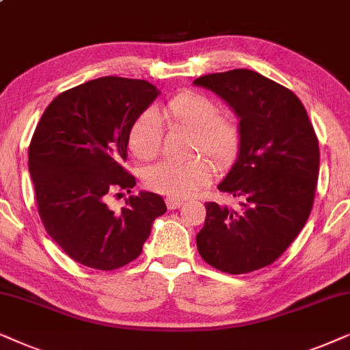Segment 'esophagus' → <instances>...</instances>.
I'll return each mask as SVG.
<instances>
[{"instance_id": "esophagus-1", "label": "esophagus", "mask_w": 350, "mask_h": 350, "mask_svg": "<svg viewBox=\"0 0 350 350\" xmlns=\"http://www.w3.org/2000/svg\"><path fill=\"white\" fill-rule=\"evenodd\" d=\"M166 204H167V208H170V209H178L184 204V200L170 197V198H166Z\"/></svg>"}]
</instances>
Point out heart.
Wrapping results in <instances>:
<instances>
[{"instance_id": "obj_1", "label": "heart", "mask_w": 350, "mask_h": 350, "mask_svg": "<svg viewBox=\"0 0 350 350\" xmlns=\"http://www.w3.org/2000/svg\"><path fill=\"white\" fill-rule=\"evenodd\" d=\"M161 123L192 131V150L211 157L217 165L234 160L240 147V128L230 115L219 113L211 97L202 92H180L161 109L146 111L134 121L128 146L136 158L152 160L160 152ZM213 167L204 158L187 161L165 160L147 167L144 183L148 189L172 198L193 195L211 179Z\"/></svg>"}]
</instances>
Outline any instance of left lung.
I'll return each mask as SVG.
<instances>
[{
    "label": "left lung",
    "mask_w": 350,
    "mask_h": 350,
    "mask_svg": "<svg viewBox=\"0 0 350 350\" xmlns=\"http://www.w3.org/2000/svg\"><path fill=\"white\" fill-rule=\"evenodd\" d=\"M193 85L217 94L240 120L239 155L217 185L239 206L204 203L198 253L222 272H253L280 258L304 227L319 178V141L295 92L258 72L204 75Z\"/></svg>",
    "instance_id": "obj_1"
}]
</instances>
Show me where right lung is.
<instances>
[{
    "mask_svg": "<svg viewBox=\"0 0 350 350\" xmlns=\"http://www.w3.org/2000/svg\"><path fill=\"white\" fill-rule=\"evenodd\" d=\"M160 91L146 80L104 77L48 105L29 147V170L46 232L86 267L113 270L142 253L152 224L166 213L160 195L139 192L115 211L107 200L136 185L121 166L134 121Z\"/></svg>",
    "mask_w": 350,
    "mask_h": 350,
    "instance_id": "right-lung-1",
    "label": "right lung"
}]
</instances>
